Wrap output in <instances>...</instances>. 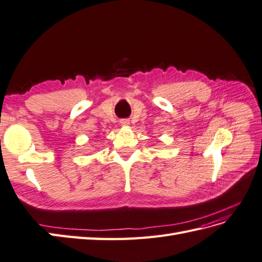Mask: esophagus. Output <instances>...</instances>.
Returning <instances> with one entry per match:
<instances>
[{
	"mask_svg": "<svg viewBox=\"0 0 262 262\" xmlns=\"http://www.w3.org/2000/svg\"><path fill=\"white\" fill-rule=\"evenodd\" d=\"M129 124V120H127V119H121L120 120V125L121 126H127Z\"/></svg>",
	"mask_w": 262,
	"mask_h": 262,
	"instance_id": "34e87169",
	"label": "esophagus"
}]
</instances>
